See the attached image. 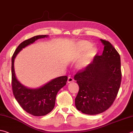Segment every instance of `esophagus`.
<instances>
[{
  "label": "esophagus",
  "instance_id": "1",
  "mask_svg": "<svg viewBox=\"0 0 133 133\" xmlns=\"http://www.w3.org/2000/svg\"><path fill=\"white\" fill-rule=\"evenodd\" d=\"M74 81V79H73L71 77V76H69L68 78V83H71V82H72Z\"/></svg>",
  "mask_w": 133,
  "mask_h": 133
}]
</instances>
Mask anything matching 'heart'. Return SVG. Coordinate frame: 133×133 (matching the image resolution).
Here are the masks:
<instances>
[{
    "instance_id": "heart-1",
    "label": "heart",
    "mask_w": 133,
    "mask_h": 133,
    "mask_svg": "<svg viewBox=\"0 0 133 133\" xmlns=\"http://www.w3.org/2000/svg\"><path fill=\"white\" fill-rule=\"evenodd\" d=\"M92 45V44L88 41H82L78 44L75 55V59L79 58L75 64L77 70H83L91 64L97 52L96 47Z\"/></svg>"
}]
</instances>
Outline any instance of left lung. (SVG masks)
Here are the masks:
<instances>
[{
  "mask_svg": "<svg viewBox=\"0 0 133 133\" xmlns=\"http://www.w3.org/2000/svg\"><path fill=\"white\" fill-rule=\"evenodd\" d=\"M104 45L101 55H96L89 66L74 79L79 87L75 103L76 109L89 115L103 113L115 101L122 79L119 54L111 44L101 39Z\"/></svg>",
  "mask_w": 133,
  "mask_h": 133,
  "instance_id": "1",
  "label": "left lung"
}]
</instances>
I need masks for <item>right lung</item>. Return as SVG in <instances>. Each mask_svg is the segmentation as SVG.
<instances>
[{"instance_id":"1","label":"right lung","mask_w":133,"mask_h":133,"mask_svg":"<svg viewBox=\"0 0 133 133\" xmlns=\"http://www.w3.org/2000/svg\"><path fill=\"white\" fill-rule=\"evenodd\" d=\"M48 37V35H39L22 42L17 46L11 58V85L13 95L23 110L34 116H45L53 110L57 94L66 85L68 77L59 76L39 88H30L22 84L16 78L14 63L16 56L23 48L37 39Z\"/></svg>"}]
</instances>
